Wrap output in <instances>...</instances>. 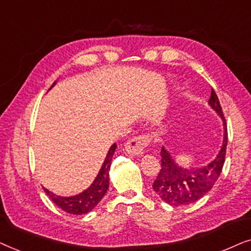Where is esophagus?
Listing matches in <instances>:
<instances>
[{
	"mask_svg": "<svg viewBox=\"0 0 251 251\" xmlns=\"http://www.w3.org/2000/svg\"><path fill=\"white\" fill-rule=\"evenodd\" d=\"M147 145H148V140L146 136H136V138L128 140L125 145V149L128 155L140 156L143 153V149Z\"/></svg>",
	"mask_w": 251,
	"mask_h": 251,
	"instance_id": "obj_1",
	"label": "esophagus"
}]
</instances>
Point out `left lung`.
<instances>
[{"mask_svg":"<svg viewBox=\"0 0 251 251\" xmlns=\"http://www.w3.org/2000/svg\"><path fill=\"white\" fill-rule=\"evenodd\" d=\"M209 105L223 119L224 126L223 145L211 162L201 168H183L176 162L164 146L160 150L162 169L153 181L152 188L157 195L170 205H188L202 199L211 190L223 170L227 147V126L219 100L213 89Z\"/></svg>","mask_w":251,"mask_h":251,"instance_id":"left-lung-1","label":"left lung"}]
</instances>
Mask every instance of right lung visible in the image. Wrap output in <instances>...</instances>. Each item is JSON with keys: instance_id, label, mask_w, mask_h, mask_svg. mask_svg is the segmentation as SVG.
<instances>
[{"instance_id": "add662e5", "label": "right lung", "mask_w": 251, "mask_h": 251, "mask_svg": "<svg viewBox=\"0 0 251 251\" xmlns=\"http://www.w3.org/2000/svg\"><path fill=\"white\" fill-rule=\"evenodd\" d=\"M55 83L56 82H53L51 88L55 86ZM116 148V143H113V145L110 147L109 151L105 156L104 162H103L95 180L93 181L92 185L86 190H83L82 193L76 194V195L73 196H61L56 195V194L50 192V190L47 188H43L46 194L51 199V201L55 203L56 205L59 206V208L63 210V211L71 213V215H85V213L92 211V210L99 204L100 201L104 198L106 190L109 189V171Z\"/></svg>"}]
</instances>
